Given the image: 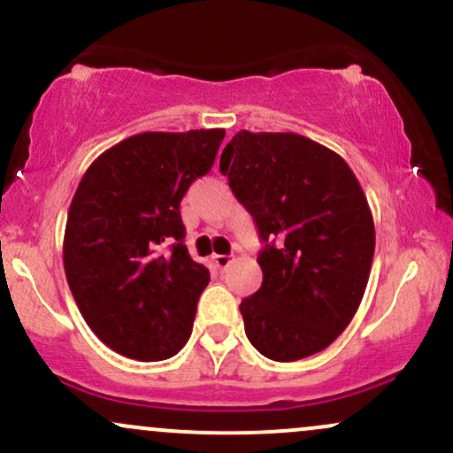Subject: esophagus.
I'll return each instance as SVG.
<instances>
[{
	"label": "esophagus",
	"mask_w": 453,
	"mask_h": 453,
	"mask_svg": "<svg viewBox=\"0 0 453 453\" xmlns=\"http://www.w3.org/2000/svg\"><path fill=\"white\" fill-rule=\"evenodd\" d=\"M213 261H216L218 267H226L231 264V257L228 255H213Z\"/></svg>",
	"instance_id": "obj_1"
}]
</instances>
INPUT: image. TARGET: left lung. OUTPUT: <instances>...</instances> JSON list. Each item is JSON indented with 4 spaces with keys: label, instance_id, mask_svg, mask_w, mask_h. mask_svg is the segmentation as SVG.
<instances>
[{
    "label": "left lung",
    "instance_id": "1",
    "mask_svg": "<svg viewBox=\"0 0 453 453\" xmlns=\"http://www.w3.org/2000/svg\"><path fill=\"white\" fill-rule=\"evenodd\" d=\"M220 173L265 248L259 291L240 304L248 342L272 361L322 352L361 304L376 248L372 209L342 155L298 134L237 131Z\"/></svg>",
    "mask_w": 453,
    "mask_h": 453
}]
</instances>
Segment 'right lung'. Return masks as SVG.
I'll return each mask as SVG.
<instances>
[{"mask_svg":"<svg viewBox=\"0 0 453 453\" xmlns=\"http://www.w3.org/2000/svg\"><path fill=\"white\" fill-rule=\"evenodd\" d=\"M225 129L144 131L101 153L77 186L65 272L92 333L135 361L174 357L192 334L209 270L183 244L181 198Z\"/></svg>","mask_w":453,"mask_h":453,"instance_id":"1","label":"right lung"}]
</instances>
